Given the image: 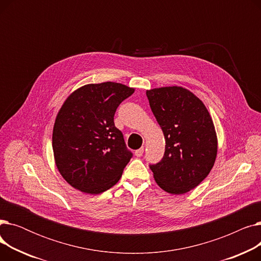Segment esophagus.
Instances as JSON below:
<instances>
[{"label":"esophagus","instance_id":"obj_1","mask_svg":"<svg viewBox=\"0 0 261 261\" xmlns=\"http://www.w3.org/2000/svg\"><path fill=\"white\" fill-rule=\"evenodd\" d=\"M143 153H144V148L143 147L138 149V150H135V155L138 158H141L143 155Z\"/></svg>","mask_w":261,"mask_h":261}]
</instances>
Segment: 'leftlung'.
Here are the masks:
<instances>
[{"label": "left lung", "mask_w": 261, "mask_h": 261, "mask_svg": "<svg viewBox=\"0 0 261 261\" xmlns=\"http://www.w3.org/2000/svg\"><path fill=\"white\" fill-rule=\"evenodd\" d=\"M146 94L166 141L163 160L150 166L154 180L168 194H186L214 167L218 139L213 118L203 101L183 87L155 88Z\"/></svg>", "instance_id": "left-lung-1"}]
</instances>
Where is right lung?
<instances>
[{"instance_id":"1","label":"right lung","mask_w":261,"mask_h":261,"mask_svg":"<svg viewBox=\"0 0 261 261\" xmlns=\"http://www.w3.org/2000/svg\"><path fill=\"white\" fill-rule=\"evenodd\" d=\"M135 89L117 82L82 86L64 100L53 128L55 164L63 179L98 195L120 179L132 153L114 125V114Z\"/></svg>"}]
</instances>
